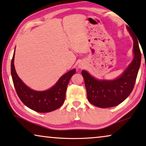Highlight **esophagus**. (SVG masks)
<instances>
[{
  "mask_svg": "<svg viewBox=\"0 0 146 146\" xmlns=\"http://www.w3.org/2000/svg\"><path fill=\"white\" fill-rule=\"evenodd\" d=\"M80 68H82V67H80Z\"/></svg>",
  "mask_w": 146,
  "mask_h": 146,
  "instance_id": "esophagus-1",
  "label": "esophagus"
}]
</instances>
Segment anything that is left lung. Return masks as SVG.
Returning a JSON list of instances; mask_svg holds the SVG:
<instances>
[{
    "label": "left lung",
    "mask_w": 146,
    "mask_h": 146,
    "mask_svg": "<svg viewBox=\"0 0 146 146\" xmlns=\"http://www.w3.org/2000/svg\"><path fill=\"white\" fill-rule=\"evenodd\" d=\"M128 31L134 40L133 51L134 58L132 62L119 78L114 80H98L85 70L82 71L87 92L88 99L95 106L109 108L117 106L124 101L132 92L141 63V52L138 41Z\"/></svg>",
    "instance_id": "8db88e82"
}]
</instances>
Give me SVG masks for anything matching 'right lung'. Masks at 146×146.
Returning <instances> with one entry per match:
<instances>
[{
    "label": "right lung",
    "mask_w": 146,
    "mask_h": 146,
    "mask_svg": "<svg viewBox=\"0 0 146 146\" xmlns=\"http://www.w3.org/2000/svg\"><path fill=\"white\" fill-rule=\"evenodd\" d=\"M14 50L11 61V75L19 98L28 108L39 113H48L58 109L64 103L66 91L70 78L76 73L72 70L62 76L53 87L44 92H37L25 85L17 75L14 68Z\"/></svg>",
    "instance_id": "1"
}]
</instances>
